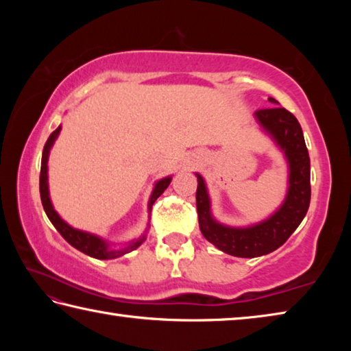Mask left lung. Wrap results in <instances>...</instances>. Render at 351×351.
<instances>
[{
  "label": "left lung",
  "mask_w": 351,
  "mask_h": 351,
  "mask_svg": "<svg viewBox=\"0 0 351 351\" xmlns=\"http://www.w3.org/2000/svg\"><path fill=\"white\" fill-rule=\"evenodd\" d=\"M269 102L274 106L257 110L255 119L260 127L274 139L288 161L289 186L287 198L278 210L249 228H230L219 224L210 213V199L203 176L197 173V210L201 234L219 251L234 257L254 258L276 251L297 229L310 207V154L306 150L302 127L293 112L278 106L276 99L269 97Z\"/></svg>",
  "instance_id": "8db88e82"
}]
</instances>
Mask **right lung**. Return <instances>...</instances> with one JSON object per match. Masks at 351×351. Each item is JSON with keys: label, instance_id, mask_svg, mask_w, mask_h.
Returning <instances> with one entry per match:
<instances>
[{"label": "right lung", "instance_id": "1", "mask_svg": "<svg viewBox=\"0 0 351 351\" xmlns=\"http://www.w3.org/2000/svg\"><path fill=\"white\" fill-rule=\"evenodd\" d=\"M62 127H58L57 130L51 133L49 138H47L45 148H43V156H41V170H40V197H41V204H43V209L46 212L47 218L51 219V223L54 224V228L60 232V235L66 240L71 246H74L75 249H79L80 252L90 255L93 258H99V260H110V258H117L121 255L134 251L136 247H139L142 243L145 241V234L139 237V239L133 240L132 243H128L125 247L121 249H110V245L105 240L99 239L97 235L83 232V230L71 228L68 223H64L60 218V215L54 210L52 207L51 198H49V189H47V158H49V150L51 147L54 145V142L57 139L58 133H60ZM171 181V176L162 178L159 180L156 184H154L153 193L150 197V201H148V212H152V206L154 204L161 195L164 193V190L169 187V184Z\"/></svg>", "mask_w": 351, "mask_h": 351}]
</instances>
